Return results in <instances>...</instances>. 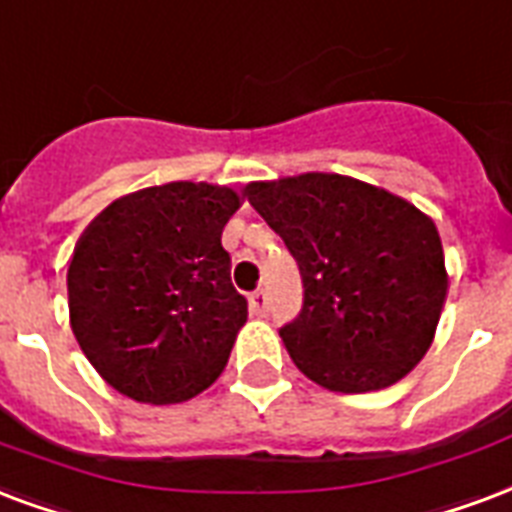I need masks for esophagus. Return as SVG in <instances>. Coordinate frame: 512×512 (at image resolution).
Returning a JSON list of instances; mask_svg holds the SVG:
<instances>
[{
    "mask_svg": "<svg viewBox=\"0 0 512 512\" xmlns=\"http://www.w3.org/2000/svg\"><path fill=\"white\" fill-rule=\"evenodd\" d=\"M251 313L259 315V318H264V315L270 313V294H267L264 288H259V291H253L251 294Z\"/></svg>",
    "mask_w": 512,
    "mask_h": 512,
    "instance_id": "obj_1",
    "label": "esophagus"
}]
</instances>
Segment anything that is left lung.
<instances>
[{
    "label": "left lung",
    "instance_id": "8db88e82",
    "mask_svg": "<svg viewBox=\"0 0 512 512\" xmlns=\"http://www.w3.org/2000/svg\"><path fill=\"white\" fill-rule=\"evenodd\" d=\"M245 194L299 267L302 310L280 326L299 370L343 394L405 378L432 345L448 291L432 218L324 172L251 183Z\"/></svg>",
    "mask_w": 512,
    "mask_h": 512
}]
</instances>
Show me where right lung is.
<instances>
[{"mask_svg": "<svg viewBox=\"0 0 512 512\" xmlns=\"http://www.w3.org/2000/svg\"><path fill=\"white\" fill-rule=\"evenodd\" d=\"M237 207L232 188L167 183L118 199L86 229L67 272L69 318L115 391L172 405L224 372L248 318L221 245Z\"/></svg>", "mask_w": 512, "mask_h": 512, "instance_id": "1", "label": "right lung"}]
</instances>
